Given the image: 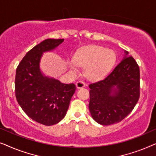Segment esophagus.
<instances>
[{"label":"esophagus","mask_w":156,"mask_h":156,"mask_svg":"<svg viewBox=\"0 0 156 156\" xmlns=\"http://www.w3.org/2000/svg\"><path fill=\"white\" fill-rule=\"evenodd\" d=\"M76 86L78 89H80V88H83V87H84L85 86H86V84H85V82H84V81L80 80L76 83Z\"/></svg>","instance_id":"34e87169"}]
</instances>
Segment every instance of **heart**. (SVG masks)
Returning a JSON list of instances; mask_svg holds the SVG:
<instances>
[{"mask_svg":"<svg viewBox=\"0 0 156 156\" xmlns=\"http://www.w3.org/2000/svg\"><path fill=\"white\" fill-rule=\"evenodd\" d=\"M116 60L114 50L99 45H90L81 49L74 57L75 64L69 65L74 72L76 66L85 68V74L89 80H98L104 78L111 72Z\"/></svg>","mask_w":156,"mask_h":156,"instance_id":"b5f03b06","label":"heart"}]
</instances>
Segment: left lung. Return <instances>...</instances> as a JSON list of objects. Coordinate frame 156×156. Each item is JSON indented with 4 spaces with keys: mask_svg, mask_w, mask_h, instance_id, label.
<instances>
[{
    "mask_svg": "<svg viewBox=\"0 0 156 156\" xmlns=\"http://www.w3.org/2000/svg\"><path fill=\"white\" fill-rule=\"evenodd\" d=\"M120 63L104 80L89 85L91 115L97 123L108 126L120 122L132 112L140 97V69L124 50Z\"/></svg>",
    "mask_w": 156,
    "mask_h": 156,
    "instance_id": "8db88e82",
    "label": "left lung"
}]
</instances>
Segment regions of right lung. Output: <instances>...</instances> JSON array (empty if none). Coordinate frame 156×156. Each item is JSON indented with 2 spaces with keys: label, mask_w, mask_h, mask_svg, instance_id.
Instances as JSON below:
<instances>
[{
  "label": "right lung",
  "mask_w": 156,
  "mask_h": 156,
  "mask_svg": "<svg viewBox=\"0 0 156 156\" xmlns=\"http://www.w3.org/2000/svg\"><path fill=\"white\" fill-rule=\"evenodd\" d=\"M64 39H47L28 51L19 63L15 79L16 97L24 112L33 120L45 126L56 124L69 108L75 84H63L42 74V54L57 48Z\"/></svg>",
  "instance_id": "right-lung-1"
}]
</instances>
